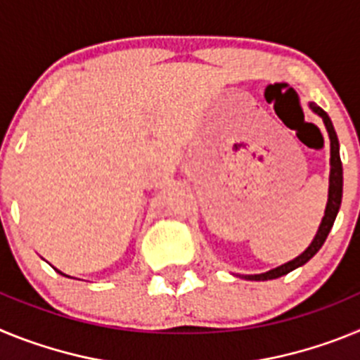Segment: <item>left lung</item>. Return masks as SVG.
<instances>
[{
    "label": "left lung",
    "mask_w": 360,
    "mask_h": 360,
    "mask_svg": "<svg viewBox=\"0 0 360 360\" xmlns=\"http://www.w3.org/2000/svg\"><path fill=\"white\" fill-rule=\"evenodd\" d=\"M316 115H319L324 122V128L328 131L330 139V178H328V202H326V209H324V216L321 219L319 229H317L316 236L311 240V243L308 245L304 252L299 254L297 257L290 259V262L283 263V265L276 266L272 270H266L262 274H240V278L249 279V281H269V279H278L281 276H287L292 270L303 266L304 263H308L311 257L319 252V249L323 247V243L328 238L330 231L333 227V221L337 218V212L341 209V200H342V164H341V155H339V139H337V133L333 129V124L330 120L328 113L324 110H321L317 104L310 103L308 104Z\"/></svg>",
    "instance_id": "left-lung-1"
}]
</instances>
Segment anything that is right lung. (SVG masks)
Returning <instances> with one entry per match:
<instances>
[{"label": "right lung", "instance_id": "right-lung-1", "mask_svg": "<svg viewBox=\"0 0 360 360\" xmlns=\"http://www.w3.org/2000/svg\"><path fill=\"white\" fill-rule=\"evenodd\" d=\"M56 270H57V269H56ZM57 272H59V274H61V276H66V274H63L61 270H57ZM66 278H70V276H66Z\"/></svg>", "mask_w": 360, "mask_h": 360}]
</instances>
